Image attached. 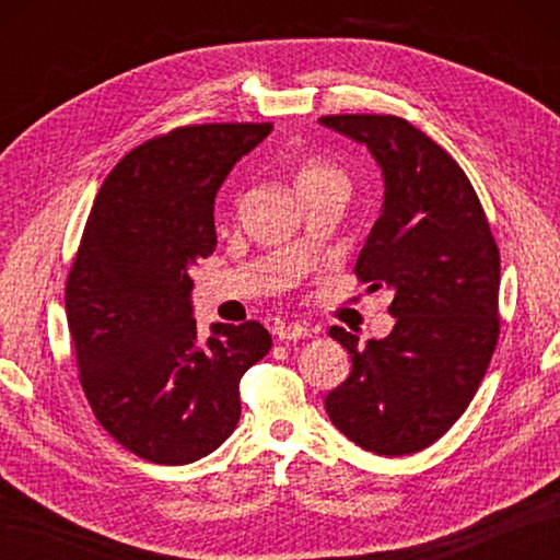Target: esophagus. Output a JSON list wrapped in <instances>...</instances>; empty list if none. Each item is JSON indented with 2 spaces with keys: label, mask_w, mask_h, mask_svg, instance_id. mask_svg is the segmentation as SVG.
<instances>
[{
  "label": "esophagus",
  "mask_w": 560,
  "mask_h": 560,
  "mask_svg": "<svg viewBox=\"0 0 560 560\" xmlns=\"http://www.w3.org/2000/svg\"><path fill=\"white\" fill-rule=\"evenodd\" d=\"M277 335L281 341H299L305 337H313V329L307 325H301V323H291V325H283Z\"/></svg>",
  "instance_id": "obj_1"
}]
</instances>
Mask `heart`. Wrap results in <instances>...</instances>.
Segmentation results:
<instances>
[{
	"mask_svg": "<svg viewBox=\"0 0 560 560\" xmlns=\"http://www.w3.org/2000/svg\"><path fill=\"white\" fill-rule=\"evenodd\" d=\"M349 187L347 171L337 165L335 161L327 159H305L299 168V189L303 187Z\"/></svg>",
	"mask_w": 560,
	"mask_h": 560,
	"instance_id": "obj_1",
	"label": "heart"
}]
</instances>
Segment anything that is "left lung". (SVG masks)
Returning a JSON list of instances; mask_svg holds the SVG:
<instances>
[{
    "instance_id": "left-lung-1",
    "label": "left lung",
    "mask_w": 560,
    "mask_h": 560,
    "mask_svg": "<svg viewBox=\"0 0 560 560\" xmlns=\"http://www.w3.org/2000/svg\"><path fill=\"white\" fill-rule=\"evenodd\" d=\"M319 122L371 149L385 175V207L355 261L368 289L395 291V329L351 353L331 389V423L368 452L401 457L443 438L477 395L501 313V253L467 173L431 137L397 115H325Z\"/></svg>"
}]
</instances>
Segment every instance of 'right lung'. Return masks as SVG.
<instances>
[{
    "label": "right lung",
    "instance_id": "1",
    "mask_svg": "<svg viewBox=\"0 0 560 560\" xmlns=\"http://www.w3.org/2000/svg\"><path fill=\"white\" fill-rule=\"evenodd\" d=\"M271 122L185 125L115 165L71 261L65 301L98 423L153 464L207 457L241 419V377L271 349L257 319L197 335L189 269L217 247L213 197Z\"/></svg>",
    "mask_w": 560,
    "mask_h": 560
}]
</instances>
